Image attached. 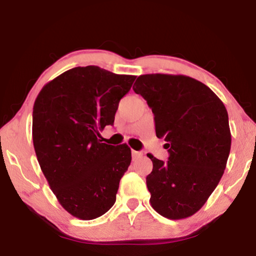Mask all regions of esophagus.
<instances>
[{
    "mask_svg": "<svg viewBox=\"0 0 256 256\" xmlns=\"http://www.w3.org/2000/svg\"><path fill=\"white\" fill-rule=\"evenodd\" d=\"M132 160H136L138 158H141V157L143 156V154L141 152H135V150H132Z\"/></svg>",
    "mask_w": 256,
    "mask_h": 256,
    "instance_id": "34e87169",
    "label": "esophagus"
}]
</instances>
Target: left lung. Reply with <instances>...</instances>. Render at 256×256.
<instances>
[{"label":"left lung","instance_id":"left-lung-1","mask_svg":"<svg viewBox=\"0 0 256 256\" xmlns=\"http://www.w3.org/2000/svg\"><path fill=\"white\" fill-rule=\"evenodd\" d=\"M132 90L152 108L156 136L169 152L168 162L149 155L152 208L168 219L191 216L214 191L228 160L232 138L225 104L204 84L180 74L140 76Z\"/></svg>","mask_w":256,"mask_h":256}]
</instances>
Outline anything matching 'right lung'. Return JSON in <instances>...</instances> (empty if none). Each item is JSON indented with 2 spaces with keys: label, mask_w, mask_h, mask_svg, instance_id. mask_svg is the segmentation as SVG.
I'll return each instance as SVG.
<instances>
[{
  "label": "right lung",
  "mask_w": 256,
  "mask_h": 256,
  "mask_svg": "<svg viewBox=\"0 0 256 256\" xmlns=\"http://www.w3.org/2000/svg\"><path fill=\"white\" fill-rule=\"evenodd\" d=\"M135 76L99 66L68 70L48 82L32 112V141L40 169L59 204L76 218L92 220L114 205L132 162L126 144L101 143Z\"/></svg>",
  "instance_id": "1"
}]
</instances>
